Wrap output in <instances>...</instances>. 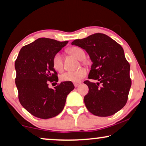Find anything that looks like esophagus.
I'll list each match as a JSON object with an SVG mask.
<instances>
[{"label":"esophagus","instance_id":"esophagus-1","mask_svg":"<svg viewBox=\"0 0 146 146\" xmlns=\"http://www.w3.org/2000/svg\"><path fill=\"white\" fill-rule=\"evenodd\" d=\"M80 84H81V82H75V83H74V85L75 88H77L79 85H80Z\"/></svg>","mask_w":146,"mask_h":146}]
</instances>
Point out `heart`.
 Returning a JSON list of instances; mask_svg holds the SVG:
<instances>
[{
	"instance_id": "obj_1",
	"label": "heart",
	"mask_w": 146,
	"mask_h": 146,
	"mask_svg": "<svg viewBox=\"0 0 146 146\" xmlns=\"http://www.w3.org/2000/svg\"><path fill=\"white\" fill-rule=\"evenodd\" d=\"M68 52L78 60H82L85 57V53L82 49L78 47H72L68 49ZM52 65L56 70L61 72L63 70L62 57L60 53H56L52 59ZM87 74L85 68H80L76 71H68L61 75L60 78L64 82H79Z\"/></svg>"
}]
</instances>
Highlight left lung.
Returning <instances> with one entry per match:
<instances>
[{
  "mask_svg": "<svg viewBox=\"0 0 146 146\" xmlns=\"http://www.w3.org/2000/svg\"><path fill=\"white\" fill-rule=\"evenodd\" d=\"M85 50L92 62L89 79L85 81L89 88L84 101L92 114L110 116L123 108L127 102L131 85L130 66L125 59L123 48L104 34L96 33L72 42Z\"/></svg>",
  "mask_w": 146,
  "mask_h": 146,
  "instance_id": "8db88e82",
  "label": "left lung"
}]
</instances>
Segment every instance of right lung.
I'll use <instances>...</instances> for the list:
<instances>
[{
    "mask_svg": "<svg viewBox=\"0 0 146 146\" xmlns=\"http://www.w3.org/2000/svg\"><path fill=\"white\" fill-rule=\"evenodd\" d=\"M68 42L40 38L19 52L15 64L19 99L34 116L41 119L56 116L64 109L68 94L74 88L72 82H63L54 89L48 84L58 80L52 59Z\"/></svg>",
    "mask_w": 146,
    "mask_h": 146,
    "instance_id": "1",
    "label": "right lung"
}]
</instances>
